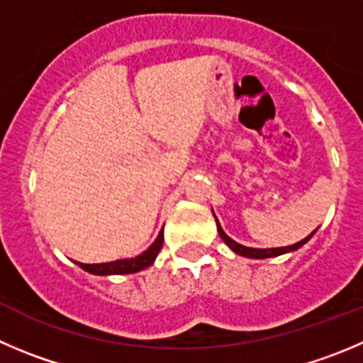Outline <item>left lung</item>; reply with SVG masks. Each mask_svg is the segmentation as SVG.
I'll use <instances>...</instances> for the list:
<instances>
[{
	"label": "left lung",
	"instance_id": "1",
	"mask_svg": "<svg viewBox=\"0 0 363 363\" xmlns=\"http://www.w3.org/2000/svg\"><path fill=\"white\" fill-rule=\"evenodd\" d=\"M213 217H216V213H213ZM216 224H217V231H219V237L224 240V244H226L228 247H230L231 251L235 255H240V257H246V258H258V260H264V258H272V257H279V255H285V253H292V251H298L299 247L305 246L306 242H308L310 239L313 237V233H315V230L310 233L308 237H305L303 240H299V242L292 244V246H285V247H269V250H260V247H247V246H242V244L235 242L233 239H230V237L224 233L223 226L219 224V220H217L216 217Z\"/></svg>",
	"mask_w": 363,
	"mask_h": 363
}]
</instances>
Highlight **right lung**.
Listing matches in <instances>:
<instances>
[{"instance_id":"right-lung-1","label":"right lung","mask_w":363,"mask_h":363,"mask_svg":"<svg viewBox=\"0 0 363 363\" xmlns=\"http://www.w3.org/2000/svg\"><path fill=\"white\" fill-rule=\"evenodd\" d=\"M162 244H164V230H160V233H158V237L155 239V242L151 244L144 253H140L139 257L123 258V260H116V262H105V264H82V262H76V265L96 276L133 274V272L144 271L146 267L153 265L155 258H157V255L160 253Z\"/></svg>"}]
</instances>
